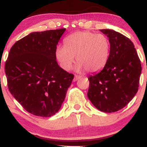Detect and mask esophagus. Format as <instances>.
<instances>
[{
    "label": "esophagus",
    "instance_id": "esophagus-1",
    "mask_svg": "<svg viewBox=\"0 0 147 147\" xmlns=\"http://www.w3.org/2000/svg\"><path fill=\"white\" fill-rule=\"evenodd\" d=\"M80 78H81L80 76H78V75H75V77H74L73 81H74V82H76V81L79 80V79H80Z\"/></svg>",
    "mask_w": 147,
    "mask_h": 147
}]
</instances>
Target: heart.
<instances>
[{"label":"heart","instance_id":"b5f03b06","mask_svg":"<svg viewBox=\"0 0 147 147\" xmlns=\"http://www.w3.org/2000/svg\"><path fill=\"white\" fill-rule=\"evenodd\" d=\"M110 51V41L104 35L90 31L77 32L65 38V45L57 47L56 58L65 70L71 68L76 57L77 71L85 69L96 72L106 65Z\"/></svg>","mask_w":147,"mask_h":147}]
</instances>
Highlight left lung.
<instances>
[{"mask_svg": "<svg viewBox=\"0 0 147 147\" xmlns=\"http://www.w3.org/2000/svg\"><path fill=\"white\" fill-rule=\"evenodd\" d=\"M109 37L110 56L102 71L88 77V97L96 109L113 113L127 105L137 93L142 66L133 42L112 30H100Z\"/></svg>", "mask_w": 147, "mask_h": 147, "instance_id": "obj_1", "label": "left lung"}]
</instances>
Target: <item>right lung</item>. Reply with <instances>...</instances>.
<instances>
[{"label": "right lung", "instance_id": "obj_1", "mask_svg": "<svg viewBox=\"0 0 147 147\" xmlns=\"http://www.w3.org/2000/svg\"><path fill=\"white\" fill-rule=\"evenodd\" d=\"M65 28L30 33L10 49L5 70L9 92L30 113L48 117L59 111L74 75L56 61Z\"/></svg>", "mask_w": 147, "mask_h": 147}]
</instances>
